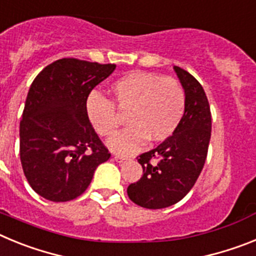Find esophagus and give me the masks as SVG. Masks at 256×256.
Returning <instances> with one entry per match:
<instances>
[{
	"label": "esophagus",
	"mask_w": 256,
	"mask_h": 256,
	"mask_svg": "<svg viewBox=\"0 0 256 256\" xmlns=\"http://www.w3.org/2000/svg\"><path fill=\"white\" fill-rule=\"evenodd\" d=\"M114 159L116 160L118 162H126V160H130L128 158H126V156H122V155H115Z\"/></svg>",
	"instance_id": "esophagus-1"
}]
</instances>
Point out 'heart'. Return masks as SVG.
<instances>
[{
	"label": "heart",
	"mask_w": 256,
	"mask_h": 256,
	"mask_svg": "<svg viewBox=\"0 0 256 256\" xmlns=\"http://www.w3.org/2000/svg\"><path fill=\"white\" fill-rule=\"evenodd\" d=\"M112 101L92 94L87 115L102 137H110L122 124L115 108L126 114L130 128L108 141L112 150L132 154L144 142L159 144L177 130L186 110V92L178 80L144 72H130L112 84Z\"/></svg>",
	"instance_id": "obj_1"
}]
</instances>
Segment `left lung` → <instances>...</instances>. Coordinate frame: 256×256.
I'll list each match as a JSON object with an SVG mask.
<instances>
[{
    "instance_id": "8db88e82",
    "label": "left lung",
    "mask_w": 256,
    "mask_h": 256,
    "mask_svg": "<svg viewBox=\"0 0 256 256\" xmlns=\"http://www.w3.org/2000/svg\"><path fill=\"white\" fill-rule=\"evenodd\" d=\"M186 92V110L172 137L137 156L144 169L126 194L146 209L177 204L194 187L204 168L212 134V112L204 88L188 72L174 66Z\"/></svg>"
}]
</instances>
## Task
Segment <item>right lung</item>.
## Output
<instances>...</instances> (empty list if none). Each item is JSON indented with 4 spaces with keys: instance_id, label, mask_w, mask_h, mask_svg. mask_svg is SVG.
I'll return each mask as SVG.
<instances>
[{
    "instance_id": "right-lung-1",
    "label": "right lung",
    "mask_w": 256,
    "mask_h": 256,
    "mask_svg": "<svg viewBox=\"0 0 256 256\" xmlns=\"http://www.w3.org/2000/svg\"><path fill=\"white\" fill-rule=\"evenodd\" d=\"M115 68L60 58L32 83L20 120V162L32 188L46 200L80 196L97 166L110 158L86 106L92 90Z\"/></svg>"
}]
</instances>
